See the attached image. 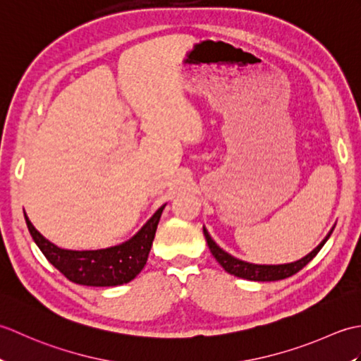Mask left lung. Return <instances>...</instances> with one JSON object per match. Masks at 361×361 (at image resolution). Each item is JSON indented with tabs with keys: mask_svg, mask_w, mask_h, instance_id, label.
I'll return each mask as SVG.
<instances>
[{
	"mask_svg": "<svg viewBox=\"0 0 361 361\" xmlns=\"http://www.w3.org/2000/svg\"><path fill=\"white\" fill-rule=\"evenodd\" d=\"M334 228L331 229V233L326 235V239L321 242L312 252H309L307 256L296 260V262L282 264V265H257V264L245 262V260L237 259L231 255H228L226 251L221 250L219 245L211 239V235L208 231H206L204 226H203V234L206 237V242H208V247L212 252V256L216 257L217 262L225 268V271H228L229 274L237 276V278H242V279L257 281V282H270V281H281V279L290 278V276L296 274L299 270H302V268L318 255L319 250L324 247V243L327 242L329 237H331Z\"/></svg>",
	"mask_w": 361,
	"mask_h": 361,
	"instance_id": "left-lung-1",
	"label": "left lung"
}]
</instances>
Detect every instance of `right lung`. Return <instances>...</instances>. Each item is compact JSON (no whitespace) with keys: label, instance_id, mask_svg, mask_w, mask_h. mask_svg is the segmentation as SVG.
I'll return each mask as SVG.
<instances>
[{"label":"right lung","instance_id":"add662e5","mask_svg":"<svg viewBox=\"0 0 361 361\" xmlns=\"http://www.w3.org/2000/svg\"><path fill=\"white\" fill-rule=\"evenodd\" d=\"M164 206L166 204L161 206L147 224L130 240L116 245V247L94 251L59 248L37 231L27 219L26 212L25 219L37 247L66 279L74 283H80V286L114 287L130 282L141 273L145 262H147L152 242L155 239L157 226Z\"/></svg>","mask_w":361,"mask_h":361}]
</instances>
